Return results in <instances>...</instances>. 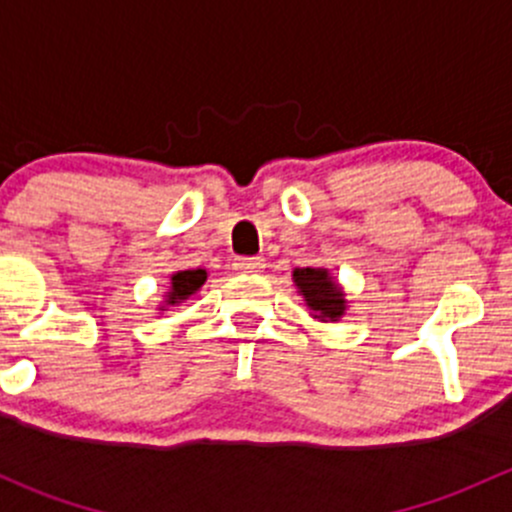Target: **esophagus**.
<instances>
[{"instance_id": "34e87169", "label": "esophagus", "mask_w": 512, "mask_h": 512, "mask_svg": "<svg viewBox=\"0 0 512 512\" xmlns=\"http://www.w3.org/2000/svg\"><path fill=\"white\" fill-rule=\"evenodd\" d=\"M262 265H265L262 257H237L232 267H235L237 272H260Z\"/></svg>"}]
</instances>
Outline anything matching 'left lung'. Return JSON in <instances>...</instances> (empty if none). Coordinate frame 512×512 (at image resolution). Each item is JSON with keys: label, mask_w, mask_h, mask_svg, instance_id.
Returning a JSON list of instances; mask_svg holds the SVG:
<instances>
[{"label": "left lung", "mask_w": 512, "mask_h": 512, "mask_svg": "<svg viewBox=\"0 0 512 512\" xmlns=\"http://www.w3.org/2000/svg\"><path fill=\"white\" fill-rule=\"evenodd\" d=\"M292 280L304 297V304L312 309L314 319L337 322L342 317L344 309H347V299H344V292L329 277L327 270H322V267H297L292 272Z\"/></svg>", "instance_id": "8db88e82"}]
</instances>
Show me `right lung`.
I'll return each mask as SVG.
<instances>
[{
    "mask_svg": "<svg viewBox=\"0 0 512 512\" xmlns=\"http://www.w3.org/2000/svg\"><path fill=\"white\" fill-rule=\"evenodd\" d=\"M208 280V272L205 270H183L175 272L170 277V289L165 292V304H180L183 299H188L190 294L198 292L200 287Z\"/></svg>",
    "mask_w": 512,
    "mask_h": 512,
    "instance_id": "1",
    "label": "right lung"
}]
</instances>
